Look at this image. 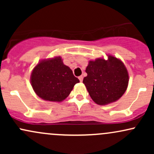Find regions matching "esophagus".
<instances>
[{
    "label": "esophagus",
    "mask_w": 154,
    "mask_h": 154,
    "mask_svg": "<svg viewBox=\"0 0 154 154\" xmlns=\"http://www.w3.org/2000/svg\"><path fill=\"white\" fill-rule=\"evenodd\" d=\"M78 78H79V81H80V82H82V80H83V77H82V76H79Z\"/></svg>",
    "instance_id": "esophagus-1"
}]
</instances>
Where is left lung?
<instances>
[{
    "label": "left lung",
    "instance_id": "left-lung-1",
    "mask_svg": "<svg viewBox=\"0 0 154 154\" xmlns=\"http://www.w3.org/2000/svg\"><path fill=\"white\" fill-rule=\"evenodd\" d=\"M83 83L93 101L99 105L116 101L122 96L128 85V70L119 59L109 56L108 60L90 61Z\"/></svg>",
    "mask_w": 154,
    "mask_h": 154
}]
</instances>
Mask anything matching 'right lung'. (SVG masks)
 Segmentation results:
<instances>
[{
    "label": "right lung",
    "mask_w": 154,
    "mask_h": 154,
    "mask_svg": "<svg viewBox=\"0 0 154 154\" xmlns=\"http://www.w3.org/2000/svg\"><path fill=\"white\" fill-rule=\"evenodd\" d=\"M78 82V78L63 64L60 56L40 61L31 75V84L36 94L49 101H62Z\"/></svg>",
    "instance_id": "right-lung-1"
}]
</instances>
